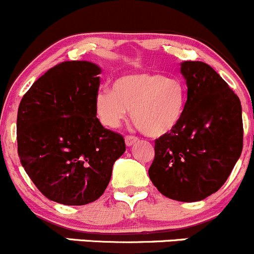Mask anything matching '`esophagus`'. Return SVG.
I'll use <instances>...</instances> for the list:
<instances>
[{
    "label": "esophagus",
    "mask_w": 254,
    "mask_h": 254,
    "mask_svg": "<svg viewBox=\"0 0 254 254\" xmlns=\"http://www.w3.org/2000/svg\"><path fill=\"white\" fill-rule=\"evenodd\" d=\"M137 140H138V138L134 137V135H127V137L125 138V142H126L127 147H130V145H133L135 142H137Z\"/></svg>",
    "instance_id": "obj_1"
}]
</instances>
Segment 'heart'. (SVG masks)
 <instances>
[{
	"instance_id": "heart-1",
	"label": "heart",
	"mask_w": 254,
	"mask_h": 254,
	"mask_svg": "<svg viewBox=\"0 0 254 254\" xmlns=\"http://www.w3.org/2000/svg\"><path fill=\"white\" fill-rule=\"evenodd\" d=\"M96 112L102 125L117 128L128 111L149 137H163L178 127L185 110V89L177 77L160 72H129L115 80L112 90L97 92Z\"/></svg>"
}]
</instances>
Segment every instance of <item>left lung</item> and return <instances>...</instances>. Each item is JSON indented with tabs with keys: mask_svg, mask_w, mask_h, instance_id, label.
<instances>
[{
	"mask_svg": "<svg viewBox=\"0 0 254 254\" xmlns=\"http://www.w3.org/2000/svg\"><path fill=\"white\" fill-rule=\"evenodd\" d=\"M188 86L183 119L155 140L148 174L169 199L194 202L217 191L242 153V106L227 82L202 62H183Z\"/></svg>",
	"mask_w": 254,
	"mask_h": 254,
	"instance_id": "left-lung-1",
	"label": "left lung"
}]
</instances>
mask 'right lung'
I'll return each mask as SVG.
<instances>
[{
	"label": "right lung",
	"mask_w": 254,
	"mask_h": 254,
	"mask_svg": "<svg viewBox=\"0 0 254 254\" xmlns=\"http://www.w3.org/2000/svg\"><path fill=\"white\" fill-rule=\"evenodd\" d=\"M101 67L72 60L55 65L26 92L17 115L22 167L39 191L63 205H85L104 194L121 134L96 117Z\"/></svg>",
	"instance_id": "add662e5"
}]
</instances>
